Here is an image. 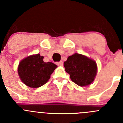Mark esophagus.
<instances>
[{"instance_id": "34e87169", "label": "esophagus", "mask_w": 123, "mask_h": 123, "mask_svg": "<svg viewBox=\"0 0 123 123\" xmlns=\"http://www.w3.org/2000/svg\"><path fill=\"white\" fill-rule=\"evenodd\" d=\"M56 64L59 66H62L63 65V62L62 61H60V62H56Z\"/></svg>"}]
</instances>
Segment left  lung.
Listing matches in <instances>:
<instances>
[{
  "mask_svg": "<svg viewBox=\"0 0 123 123\" xmlns=\"http://www.w3.org/2000/svg\"><path fill=\"white\" fill-rule=\"evenodd\" d=\"M64 66L71 80L81 87L90 85L97 73V65L95 61L77 53L68 57Z\"/></svg>",
  "mask_w": 123,
  "mask_h": 123,
  "instance_id": "8db88e82",
  "label": "left lung"
}]
</instances>
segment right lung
<instances>
[{
	"label": "right lung",
	"instance_id": "1",
	"mask_svg": "<svg viewBox=\"0 0 123 123\" xmlns=\"http://www.w3.org/2000/svg\"><path fill=\"white\" fill-rule=\"evenodd\" d=\"M44 57L39 54L23 59L19 64L18 73L21 80L26 86L37 88L46 83L50 75L57 68L54 63L43 61Z\"/></svg>",
	"mask_w": 123,
	"mask_h": 123
}]
</instances>
